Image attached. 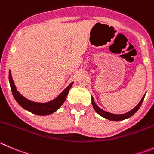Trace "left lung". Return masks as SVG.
Listing matches in <instances>:
<instances>
[{
	"label": "left lung",
	"mask_w": 154,
	"mask_h": 154,
	"mask_svg": "<svg viewBox=\"0 0 154 154\" xmlns=\"http://www.w3.org/2000/svg\"><path fill=\"white\" fill-rule=\"evenodd\" d=\"M145 95L143 96V98H141V100L140 101V102L137 104V106L135 107H134L132 110L127 112L126 113H123V114H113V113H109V112L105 111V110H103L102 109L100 108L99 107L96 105V104L95 103V101L93 99V97H92V104L93 108L95 109V111L98 113L99 115H101V117H104V118L107 119L109 120H112V121H120V120H126V119L129 118L130 117H132V115L135 114L137 112V110L140 108L141 104H142L143 101H144V98Z\"/></svg>",
	"instance_id": "left-lung-1"
}]
</instances>
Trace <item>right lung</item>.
<instances>
[{
    "label": "right lung",
    "mask_w": 154,
    "mask_h": 154,
    "mask_svg": "<svg viewBox=\"0 0 154 154\" xmlns=\"http://www.w3.org/2000/svg\"><path fill=\"white\" fill-rule=\"evenodd\" d=\"M9 81H10V87H11L12 92L14 96V98L17 101L18 104L23 107L24 109L27 110L31 113H34L37 115H49L56 112L61 106L65 102L66 97L68 95V92L72 86L73 83H71L57 98L49 102L46 103H39L31 101L30 100L27 99L25 97L22 96L20 93L16 89V86L14 84L13 78H12L11 72L9 71Z\"/></svg>",
    "instance_id": "right-lung-1"
}]
</instances>
